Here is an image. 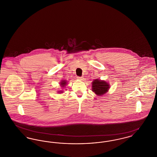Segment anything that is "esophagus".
Listing matches in <instances>:
<instances>
[{
  "mask_svg": "<svg viewBox=\"0 0 157 157\" xmlns=\"http://www.w3.org/2000/svg\"><path fill=\"white\" fill-rule=\"evenodd\" d=\"M77 79H78V80H80V81H82V79H83V78L81 77V76H78V77H77Z\"/></svg>",
  "mask_w": 157,
  "mask_h": 157,
  "instance_id": "34e87169",
  "label": "esophagus"
}]
</instances>
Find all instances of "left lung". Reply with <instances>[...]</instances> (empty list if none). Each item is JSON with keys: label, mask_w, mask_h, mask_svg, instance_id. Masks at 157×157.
Masks as SVG:
<instances>
[{"label": "left lung", "mask_w": 157, "mask_h": 157, "mask_svg": "<svg viewBox=\"0 0 157 157\" xmlns=\"http://www.w3.org/2000/svg\"><path fill=\"white\" fill-rule=\"evenodd\" d=\"M110 88V85L104 80L95 79L92 82V91L94 92L98 97L104 95Z\"/></svg>", "instance_id": "8db88e82"}]
</instances>
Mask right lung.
<instances>
[{"mask_svg":"<svg viewBox=\"0 0 157 157\" xmlns=\"http://www.w3.org/2000/svg\"><path fill=\"white\" fill-rule=\"evenodd\" d=\"M67 80H62V81L60 82V87H61L62 88H63L62 90H63V88H65V86L67 85ZM58 92L59 94H62V93L63 92V90H59L58 91Z\"/></svg>","mask_w":157,"mask_h":157,"instance_id":"add662e5","label":"right lung"}]
</instances>
